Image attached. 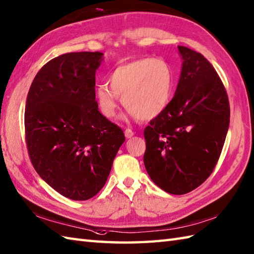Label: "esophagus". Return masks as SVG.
<instances>
[{"mask_svg":"<svg viewBox=\"0 0 254 254\" xmlns=\"http://www.w3.org/2000/svg\"><path fill=\"white\" fill-rule=\"evenodd\" d=\"M125 135H126V137L127 138H131L133 135H134V132L132 131L131 128H127L126 131H125Z\"/></svg>","mask_w":254,"mask_h":254,"instance_id":"34e87169","label":"esophagus"}]
</instances>
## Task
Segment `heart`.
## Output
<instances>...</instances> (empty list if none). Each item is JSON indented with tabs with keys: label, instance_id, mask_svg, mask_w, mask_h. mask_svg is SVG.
I'll use <instances>...</instances> for the list:
<instances>
[{
	"label": "heart",
	"instance_id": "obj_1",
	"mask_svg": "<svg viewBox=\"0 0 254 254\" xmlns=\"http://www.w3.org/2000/svg\"><path fill=\"white\" fill-rule=\"evenodd\" d=\"M108 84H98L95 98L108 119L117 114L118 100L135 118L148 121L168 107L173 92V72L161 58H140L120 64L108 75Z\"/></svg>",
	"mask_w": 254,
	"mask_h": 254
}]
</instances>
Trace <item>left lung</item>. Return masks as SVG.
<instances>
[{"label": "left lung", "mask_w": 254, "mask_h": 254, "mask_svg": "<svg viewBox=\"0 0 254 254\" xmlns=\"http://www.w3.org/2000/svg\"><path fill=\"white\" fill-rule=\"evenodd\" d=\"M182 72L175 95L144 129V163L152 182L184 194L207 180L229 127V102L219 74L200 53L179 46Z\"/></svg>", "instance_id": "left-lung-1"}]
</instances>
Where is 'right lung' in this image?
Listing matches in <instances>:
<instances>
[{"mask_svg":"<svg viewBox=\"0 0 254 254\" xmlns=\"http://www.w3.org/2000/svg\"><path fill=\"white\" fill-rule=\"evenodd\" d=\"M100 52L67 53L40 69L25 110L28 154L52 188L72 200L102 190L126 136L98 111L95 73Z\"/></svg>","mask_w":254,"mask_h":254,"instance_id":"1","label":"right lung"}]
</instances>
